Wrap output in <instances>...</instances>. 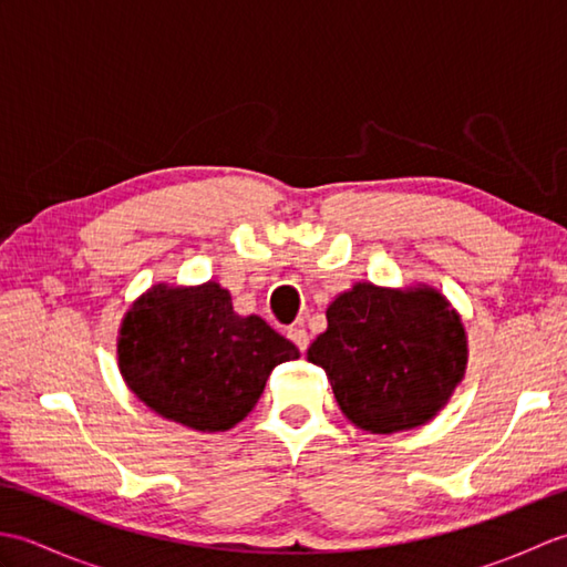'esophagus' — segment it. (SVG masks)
<instances>
[{
  "label": "esophagus",
  "instance_id": "obj_1",
  "mask_svg": "<svg viewBox=\"0 0 567 567\" xmlns=\"http://www.w3.org/2000/svg\"><path fill=\"white\" fill-rule=\"evenodd\" d=\"M287 339H290L299 351H307V346H309V333H307V329L305 327H290L287 329Z\"/></svg>",
  "mask_w": 567,
  "mask_h": 567
}]
</instances>
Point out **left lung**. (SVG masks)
Returning <instances> with one entry per match:
<instances>
[{
  "instance_id": "obj_1",
  "label": "left lung",
  "mask_w": 567,
  "mask_h": 567,
  "mask_svg": "<svg viewBox=\"0 0 567 567\" xmlns=\"http://www.w3.org/2000/svg\"><path fill=\"white\" fill-rule=\"evenodd\" d=\"M307 360L327 370L353 426L396 433L424 426L451 402L467 368V333L436 287L355 282L327 309Z\"/></svg>"
}]
</instances>
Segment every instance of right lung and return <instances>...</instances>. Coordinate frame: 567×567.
<instances>
[{"instance_id": "add662e5", "label": "right lung", "mask_w": 567, "mask_h": 567, "mask_svg": "<svg viewBox=\"0 0 567 567\" xmlns=\"http://www.w3.org/2000/svg\"><path fill=\"white\" fill-rule=\"evenodd\" d=\"M297 346L260 317H240L219 282L143 292L122 319L118 372L151 412L192 431L234 429L256 406L275 365Z\"/></svg>"}]
</instances>
